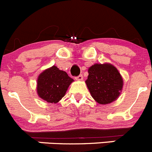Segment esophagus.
I'll return each instance as SVG.
<instances>
[{
    "label": "esophagus",
    "mask_w": 152,
    "mask_h": 152,
    "mask_svg": "<svg viewBox=\"0 0 152 152\" xmlns=\"http://www.w3.org/2000/svg\"><path fill=\"white\" fill-rule=\"evenodd\" d=\"M75 79H76V80H78V81H81V80H83V75H79V76H76Z\"/></svg>",
    "instance_id": "obj_1"
}]
</instances>
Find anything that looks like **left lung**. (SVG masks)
<instances>
[{"mask_svg":"<svg viewBox=\"0 0 152 152\" xmlns=\"http://www.w3.org/2000/svg\"><path fill=\"white\" fill-rule=\"evenodd\" d=\"M86 86L91 97L100 104L114 102L121 94L124 79L111 64H95L88 69Z\"/></svg>","mask_w":152,"mask_h":152,"instance_id":"obj_1","label":"left lung"}]
</instances>
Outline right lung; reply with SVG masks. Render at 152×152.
<instances>
[{
    "label": "right lung",
    "instance_id": "add662e5",
    "mask_svg": "<svg viewBox=\"0 0 152 152\" xmlns=\"http://www.w3.org/2000/svg\"><path fill=\"white\" fill-rule=\"evenodd\" d=\"M73 81L65 71L54 65L39 74L37 79V93L44 101L56 104L62 99Z\"/></svg>",
    "mask_w": 152,
    "mask_h": 152
}]
</instances>
